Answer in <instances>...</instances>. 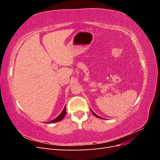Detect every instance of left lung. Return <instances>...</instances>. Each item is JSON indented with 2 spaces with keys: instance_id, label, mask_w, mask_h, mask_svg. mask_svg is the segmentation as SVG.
<instances>
[{
  "instance_id": "8db88e82",
  "label": "left lung",
  "mask_w": 160,
  "mask_h": 160,
  "mask_svg": "<svg viewBox=\"0 0 160 160\" xmlns=\"http://www.w3.org/2000/svg\"><path fill=\"white\" fill-rule=\"evenodd\" d=\"M91 112H92V113H93V115H94L95 116H96V117H97V118H101V119H103L102 118H101V117H99V116H98V115H96V114H95V113L93 112V111H92V110H91Z\"/></svg>"
}]
</instances>
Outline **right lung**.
I'll list each match as a JSON object with an SVG mask.
<instances>
[{"label": "right lung", "mask_w": 160, "mask_h": 160, "mask_svg": "<svg viewBox=\"0 0 160 160\" xmlns=\"http://www.w3.org/2000/svg\"><path fill=\"white\" fill-rule=\"evenodd\" d=\"M65 114H66V106L64 108L63 110H62V112L60 113V115L59 116H58V117H57L55 119H54L48 123H55L57 122H60V121H61L62 119L64 118V117L65 116Z\"/></svg>", "instance_id": "obj_1"}]
</instances>
